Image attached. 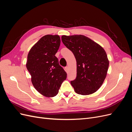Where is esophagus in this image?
Here are the masks:
<instances>
[{
    "label": "esophagus",
    "instance_id": "1",
    "mask_svg": "<svg viewBox=\"0 0 132 132\" xmlns=\"http://www.w3.org/2000/svg\"><path fill=\"white\" fill-rule=\"evenodd\" d=\"M65 70L66 72H68V67H66L65 68Z\"/></svg>",
    "mask_w": 132,
    "mask_h": 132
}]
</instances>
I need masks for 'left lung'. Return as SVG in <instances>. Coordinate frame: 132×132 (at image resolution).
I'll return each mask as SVG.
<instances>
[{"label": "left lung", "mask_w": 132, "mask_h": 132, "mask_svg": "<svg viewBox=\"0 0 132 132\" xmlns=\"http://www.w3.org/2000/svg\"><path fill=\"white\" fill-rule=\"evenodd\" d=\"M77 61V78L70 81L76 93L88 95L101 86L106 77L109 61L104 49L84 35L62 36Z\"/></svg>", "instance_id": "1"}]
</instances>
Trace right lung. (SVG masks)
<instances>
[{"label":"right lung","instance_id":"add662e5","mask_svg":"<svg viewBox=\"0 0 132 132\" xmlns=\"http://www.w3.org/2000/svg\"><path fill=\"white\" fill-rule=\"evenodd\" d=\"M60 44L58 35H45L32 46L27 55L26 68L32 83L38 93L47 97L56 96L67 78V73L55 56Z\"/></svg>","mask_w":132,"mask_h":132}]
</instances>
